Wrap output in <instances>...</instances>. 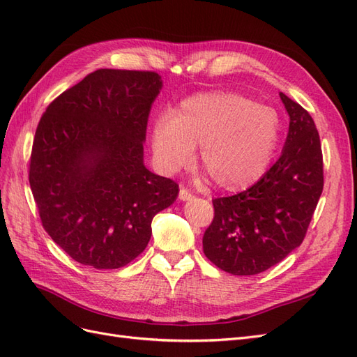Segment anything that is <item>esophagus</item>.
<instances>
[{
	"mask_svg": "<svg viewBox=\"0 0 357 357\" xmlns=\"http://www.w3.org/2000/svg\"><path fill=\"white\" fill-rule=\"evenodd\" d=\"M178 199L180 201H189V199H192V193L188 189H185V188H180Z\"/></svg>",
	"mask_w": 357,
	"mask_h": 357,
	"instance_id": "obj_1",
	"label": "esophagus"
}]
</instances>
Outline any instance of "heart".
<instances>
[{"mask_svg":"<svg viewBox=\"0 0 357 357\" xmlns=\"http://www.w3.org/2000/svg\"><path fill=\"white\" fill-rule=\"evenodd\" d=\"M280 135L282 121L271 107L236 92L214 91L189 96L171 116H160L152 129V147L160 168L176 172L190 164L201 144V165L215 185L240 190L266 174Z\"/></svg>","mask_w":357,"mask_h":357,"instance_id":"1","label":"heart"}]
</instances>
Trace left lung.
Here are the masks:
<instances>
[{"instance_id":"obj_1","label":"left lung","mask_w":357,"mask_h":357,"mask_svg":"<svg viewBox=\"0 0 357 357\" xmlns=\"http://www.w3.org/2000/svg\"><path fill=\"white\" fill-rule=\"evenodd\" d=\"M289 114L282 156L252 188L215 198L204 253L223 271L255 275L282 262L304 241L323 190L319 132L307 110L280 92Z\"/></svg>"}]
</instances>
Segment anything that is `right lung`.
Segmentation results:
<instances>
[{"label":"right lung","mask_w":357,"mask_h":357,"mask_svg":"<svg viewBox=\"0 0 357 357\" xmlns=\"http://www.w3.org/2000/svg\"><path fill=\"white\" fill-rule=\"evenodd\" d=\"M162 89L153 71L96 70L41 116L29 185L50 238L75 262L128 265L178 185L144 165L147 119Z\"/></svg>","instance_id":"add662e5"}]
</instances>
